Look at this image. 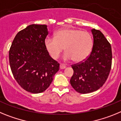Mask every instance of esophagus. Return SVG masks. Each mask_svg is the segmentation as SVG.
I'll list each match as a JSON object with an SVG mask.
<instances>
[{"mask_svg":"<svg viewBox=\"0 0 121 121\" xmlns=\"http://www.w3.org/2000/svg\"><path fill=\"white\" fill-rule=\"evenodd\" d=\"M66 68V66L64 65V64H60V69H64V68Z\"/></svg>","mask_w":121,"mask_h":121,"instance_id":"esophagus-1","label":"esophagus"}]
</instances>
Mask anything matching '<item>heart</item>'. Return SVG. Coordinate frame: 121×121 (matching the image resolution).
<instances>
[{
  "label": "heart",
  "instance_id": "b5f03b06",
  "mask_svg": "<svg viewBox=\"0 0 121 121\" xmlns=\"http://www.w3.org/2000/svg\"><path fill=\"white\" fill-rule=\"evenodd\" d=\"M93 38L88 32L76 28L60 29L54 34V38L47 37L45 46L53 59H57L64 50V59L79 63L84 61L90 54Z\"/></svg>",
  "mask_w": 121,
  "mask_h": 121
}]
</instances>
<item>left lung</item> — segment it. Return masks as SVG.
<instances>
[{
	"instance_id": "obj_1",
	"label": "left lung",
	"mask_w": 121,
	"mask_h": 121,
	"mask_svg": "<svg viewBox=\"0 0 121 121\" xmlns=\"http://www.w3.org/2000/svg\"><path fill=\"white\" fill-rule=\"evenodd\" d=\"M93 36L92 51L86 59L71 66L73 75L70 84L77 92L89 93L104 85L112 67L111 45L99 30H91Z\"/></svg>"
}]
</instances>
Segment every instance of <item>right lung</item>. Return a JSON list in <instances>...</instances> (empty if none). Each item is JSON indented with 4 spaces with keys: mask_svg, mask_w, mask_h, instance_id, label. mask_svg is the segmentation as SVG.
<instances>
[{
    "mask_svg": "<svg viewBox=\"0 0 121 121\" xmlns=\"http://www.w3.org/2000/svg\"><path fill=\"white\" fill-rule=\"evenodd\" d=\"M48 34L46 25H30L15 36L9 51L14 78L31 93L47 89L59 70V64L49 55L45 46Z\"/></svg>",
    "mask_w": 121,
    "mask_h": 121,
    "instance_id": "obj_1",
    "label": "right lung"
}]
</instances>
